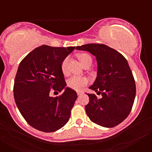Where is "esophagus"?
Masks as SVG:
<instances>
[{
  "label": "esophagus",
  "instance_id": "obj_1",
  "mask_svg": "<svg viewBox=\"0 0 152 152\" xmlns=\"http://www.w3.org/2000/svg\"><path fill=\"white\" fill-rule=\"evenodd\" d=\"M81 94H82V92H80V91H77V96H80V95Z\"/></svg>",
  "mask_w": 152,
  "mask_h": 152
}]
</instances>
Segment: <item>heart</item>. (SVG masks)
<instances>
[{
	"instance_id": "obj_1",
	"label": "heart",
	"mask_w": 152,
	"mask_h": 152,
	"mask_svg": "<svg viewBox=\"0 0 152 152\" xmlns=\"http://www.w3.org/2000/svg\"><path fill=\"white\" fill-rule=\"evenodd\" d=\"M77 58L82 63L84 67L91 66L92 64V58L88 53H80L77 55ZM68 63H69V58L66 57L62 61L61 64V71L64 75H68ZM89 80L85 77H80V76H73L70 77L67 80V86L75 91H80L84 87H85L88 84Z\"/></svg>"
}]
</instances>
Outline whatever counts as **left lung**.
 I'll return each mask as SVG.
<instances>
[{
    "label": "left lung",
    "instance_id": "8db88e82",
    "mask_svg": "<svg viewBox=\"0 0 152 152\" xmlns=\"http://www.w3.org/2000/svg\"><path fill=\"white\" fill-rule=\"evenodd\" d=\"M96 57L97 76L90 89L102 95L88 94L89 103L86 113L91 121L103 127L112 128L129 116L135 100V79L124 56L103 44L91 43L77 46Z\"/></svg>",
    "mask_w": 152,
    "mask_h": 152
}]
</instances>
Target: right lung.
<instances>
[{"label": "right lung", "mask_w": 152, "mask_h": 152, "mask_svg": "<svg viewBox=\"0 0 152 152\" xmlns=\"http://www.w3.org/2000/svg\"><path fill=\"white\" fill-rule=\"evenodd\" d=\"M75 48L41 45L20 63L13 85L14 100L23 117L36 129L52 132L69 120L77 95L65 88L61 64ZM64 89L58 97L50 96L52 91Z\"/></svg>", "instance_id": "right-lung-1"}]
</instances>
